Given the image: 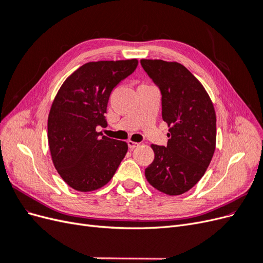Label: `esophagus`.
<instances>
[{"label":"esophagus","instance_id":"34e87169","mask_svg":"<svg viewBox=\"0 0 263 263\" xmlns=\"http://www.w3.org/2000/svg\"><path fill=\"white\" fill-rule=\"evenodd\" d=\"M127 144H128L129 149H135L136 147H139V144H138V142H135V141H132V140H128V141H127Z\"/></svg>","mask_w":263,"mask_h":263}]
</instances>
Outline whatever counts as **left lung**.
<instances>
[{"instance_id":"1","label":"left lung","mask_w":263,"mask_h":263,"mask_svg":"<svg viewBox=\"0 0 263 263\" xmlns=\"http://www.w3.org/2000/svg\"><path fill=\"white\" fill-rule=\"evenodd\" d=\"M161 92L162 119L170 127L168 144L151 145L155 159L145 170L160 192L180 195L201 180L216 147V114L202 83L178 62L141 59Z\"/></svg>"}]
</instances>
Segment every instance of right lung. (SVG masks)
I'll use <instances>...</instances> for the list:
<instances>
[{
	"mask_svg": "<svg viewBox=\"0 0 263 263\" xmlns=\"http://www.w3.org/2000/svg\"><path fill=\"white\" fill-rule=\"evenodd\" d=\"M137 59L87 62L63 82L48 116L54 168L69 186L90 192L113 178L128 145L98 133L110 92L137 68Z\"/></svg>",
	"mask_w": 263,
	"mask_h": 263,
	"instance_id": "obj_1",
	"label": "right lung"
}]
</instances>
